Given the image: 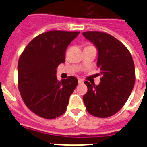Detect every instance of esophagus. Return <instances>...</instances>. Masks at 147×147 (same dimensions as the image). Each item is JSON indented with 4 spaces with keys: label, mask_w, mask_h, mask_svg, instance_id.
Masks as SVG:
<instances>
[{
    "label": "esophagus",
    "mask_w": 147,
    "mask_h": 147,
    "mask_svg": "<svg viewBox=\"0 0 147 147\" xmlns=\"http://www.w3.org/2000/svg\"><path fill=\"white\" fill-rule=\"evenodd\" d=\"M78 82H79V84H82V83L84 82V81H83L82 80H81V79H79V80H78Z\"/></svg>",
    "instance_id": "obj_1"
}]
</instances>
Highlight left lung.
Returning <instances> with one entry per match:
<instances>
[{
  "instance_id": "left-lung-1",
  "label": "left lung",
  "mask_w": 147,
  "mask_h": 147,
  "mask_svg": "<svg viewBox=\"0 0 147 147\" xmlns=\"http://www.w3.org/2000/svg\"><path fill=\"white\" fill-rule=\"evenodd\" d=\"M82 34L98 49L97 66L102 76L98 85L85 82L88 92L83 101L92 115L110 117L122 108L132 93L136 81L134 62L127 47L112 35L101 32Z\"/></svg>"
}]
</instances>
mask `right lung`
I'll use <instances>...</instances> for the list:
<instances>
[{"instance_id": "1", "label": "right lung", "mask_w": 147, "mask_h": 147, "mask_svg": "<svg viewBox=\"0 0 147 147\" xmlns=\"http://www.w3.org/2000/svg\"><path fill=\"white\" fill-rule=\"evenodd\" d=\"M80 32L50 31L27 45L18 60V89L26 107L46 119L66 111L70 96L78 84L70 76L58 81L57 67L65 60V51Z\"/></svg>"}]
</instances>
